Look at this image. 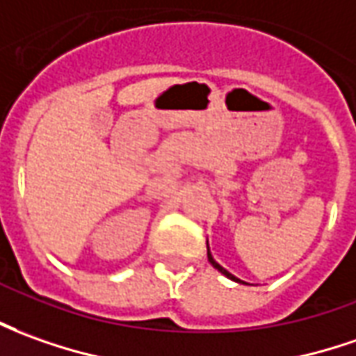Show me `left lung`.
Returning <instances> with one entry per match:
<instances>
[{
    "label": "left lung",
    "mask_w": 356,
    "mask_h": 356,
    "mask_svg": "<svg viewBox=\"0 0 356 356\" xmlns=\"http://www.w3.org/2000/svg\"><path fill=\"white\" fill-rule=\"evenodd\" d=\"M207 259H209L211 266L215 267V269H219V271H220V273H222V275H227V277H229V279H232V281H236V283H244V281H240L238 277H234V275H232V273H229V271H227L225 267L219 266V264H217V261L213 259V256H211V252H209V246H207Z\"/></svg>",
    "instance_id": "left-lung-1"
}]
</instances>
